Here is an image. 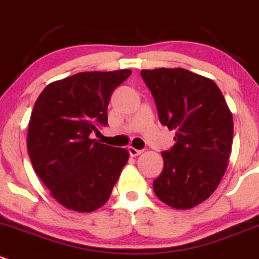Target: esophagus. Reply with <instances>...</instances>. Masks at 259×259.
I'll return each mask as SVG.
<instances>
[{
	"label": "esophagus",
	"mask_w": 259,
	"mask_h": 259,
	"mask_svg": "<svg viewBox=\"0 0 259 259\" xmlns=\"http://www.w3.org/2000/svg\"><path fill=\"white\" fill-rule=\"evenodd\" d=\"M128 152H130V155H131V156H139V155H141L142 154V150H137V149H135V147H132V146H130L128 147Z\"/></svg>",
	"instance_id": "esophagus-1"
}]
</instances>
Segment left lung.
<instances>
[{
  "instance_id": "obj_1",
  "label": "left lung",
  "mask_w": 259,
  "mask_h": 259,
  "mask_svg": "<svg viewBox=\"0 0 259 259\" xmlns=\"http://www.w3.org/2000/svg\"><path fill=\"white\" fill-rule=\"evenodd\" d=\"M159 119L176 131V145L161 152L164 169L154 192L165 205L188 210L220 184L233 144V114L211 78L184 68L142 70Z\"/></svg>"
}]
</instances>
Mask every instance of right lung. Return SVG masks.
Returning a JSON list of instances; mask_svg holds the SVG:
<instances>
[{
    "label": "right lung",
    "instance_id": "add662e5",
    "mask_svg": "<svg viewBox=\"0 0 259 259\" xmlns=\"http://www.w3.org/2000/svg\"><path fill=\"white\" fill-rule=\"evenodd\" d=\"M131 70L80 72L40 93L28 128L31 164L58 203L91 212L109 199L128 161L125 149L100 144L91 132L108 124V104Z\"/></svg>",
    "mask_w": 259,
    "mask_h": 259
}]
</instances>
